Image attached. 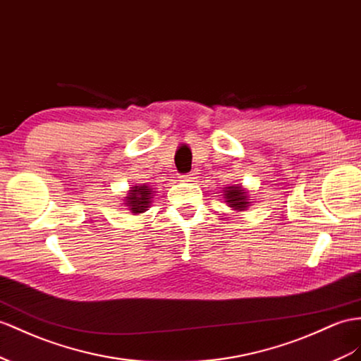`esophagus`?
I'll use <instances>...</instances> for the list:
<instances>
[{"label": "esophagus", "instance_id": "esophagus-1", "mask_svg": "<svg viewBox=\"0 0 361 361\" xmlns=\"http://www.w3.org/2000/svg\"><path fill=\"white\" fill-rule=\"evenodd\" d=\"M180 178L181 181H193V173H183Z\"/></svg>", "mask_w": 361, "mask_h": 361}]
</instances>
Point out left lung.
<instances>
[{"instance_id": "1", "label": "left lung", "mask_w": 361, "mask_h": 361, "mask_svg": "<svg viewBox=\"0 0 361 361\" xmlns=\"http://www.w3.org/2000/svg\"><path fill=\"white\" fill-rule=\"evenodd\" d=\"M226 200L230 204V207H235L238 210H245L248 204L245 193L241 190V188L238 186H232L226 190Z\"/></svg>"}]
</instances>
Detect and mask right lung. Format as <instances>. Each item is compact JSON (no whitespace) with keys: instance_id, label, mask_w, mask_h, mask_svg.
Masks as SVG:
<instances>
[{"instance_id":"1","label":"right lung","mask_w":361,"mask_h":361,"mask_svg":"<svg viewBox=\"0 0 361 361\" xmlns=\"http://www.w3.org/2000/svg\"><path fill=\"white\" fill-rule=\"evenodd\" d=\"M131 195H128L126 204L131 207V210L134 214H142V212L146 210L147 204H149L151 200V189L147 186H135L131 190H129Z\"/></svg>"}]
</instances>
